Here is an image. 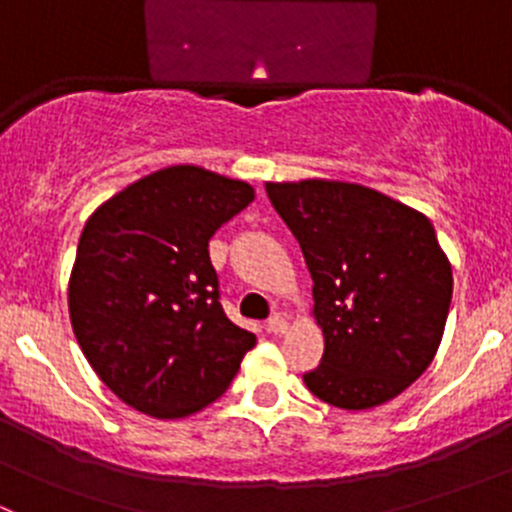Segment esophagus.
<instances>
[{
  "label": "esophagus",
  "mask_w": 512,
  "mask_h": 512,
  "mask_svg": "<svg viewBox=\"0 0 512 512\" xmlns=\"http://www.w3.org/2000/svg\"><path fill=\"white\" fill-rule=\"evenodd\" d=\"M267 332L272 334H285L287 332V319L280 317V314H275V317L267 319Z\"/></svg>",
  "instance_id": "34e87169"
}]
</instances>
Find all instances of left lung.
Returning <instances> with one entry per match:
<instances>
[{"label": "left lung", "instance_id": "1", "mask_svg": "<svg viewBox=\"0 0 512 512\" xmlns=\"http://www.w3.org/2000/svg\"><path fill=\"white\" fill-rule=\"evenodd\" d=\"M265 188L314 282L324 354L304 384L337 409L386 404L428 369L451 307V262L431 220L356 183Z\"/></svg>", "mask_w": 512, "mask_h": 512}]
</instances>
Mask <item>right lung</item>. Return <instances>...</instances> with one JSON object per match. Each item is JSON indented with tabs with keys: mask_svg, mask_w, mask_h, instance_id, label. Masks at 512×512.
I'll use <instances>...</instances> for the list:
<instances>
[{
	"mask_svg": "<svg viewBox=\"0 0 512 512\" xmlns=\"http://www.w3.org/2000/svg\"><path fill=\"white\" fill-rule=\"evenodd\" d=\"M255 200L252 185L198 165L146 175L81 232L69 280L76 342L131 409L183 418L235 379L255 334L225 317L208 242Z\"/></svg>",
	"mask_w": 512,
	"mask_h": 512,
	"instance_id": "1",
	"label": "right lung"
}]
</instances>
